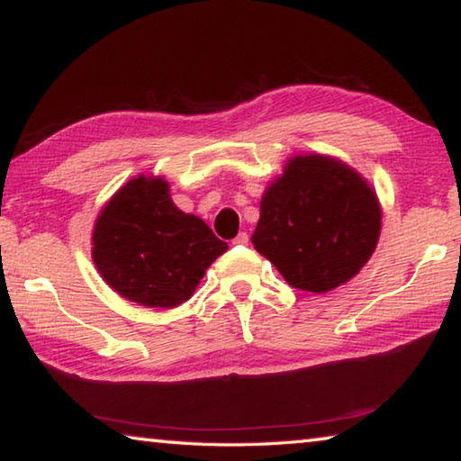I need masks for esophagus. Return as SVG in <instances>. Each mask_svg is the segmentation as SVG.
<instances>
[{
	"label": "esophagus",
	"instance_id": "1",
	"mask_svg": "<svg viewBox=\"0 0 461 461\" xmlns=\"http://www.w3.org/2000/svg\"><path fill=\"white\" fill-rule=\"evenodd\" d=\"M249 241V238H248V233L246 231H240L236 238H233V246H246Z\"/></svg>",
	"mask_w": 461,
	"mask_h": 461
}]
</instances>
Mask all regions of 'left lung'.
Segmentation results:
<instances>
[{
    "label": "left lung",
    "instance_id": "1",
    "mask_svg": "<svg viewBox=\"0 0 461 461\" xmlns=\"http://www.w3.org/2000/svg\"><path fill=\"white\" fill-rule=\"evenodd\" d=\"M380 225L376 191L357 170L333 156L299 154L264 191L252 244L288 285L323 294L364 268Z\"/></svg>",
    "mask_w": 461,
    "mask_h": 461
}]
</instances>
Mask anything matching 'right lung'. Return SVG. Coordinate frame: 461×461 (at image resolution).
Instances as JSON below:
<instances>
[{"label":"right lung","mask_w":461,"mask_h":461,"mask_svg":"<svg viewBox=\"0 0 461 461\" xmlns=\"http://www.w3.org/2000/svg\"><path fill=\"white\" fill-rule=\"evenodd\" d=\"M91 256L101 278L123 299L170 309L191 299L205 270L228 249L197 215L178 209L162 176L120 186L93 228Z\"/></svg>","instance_id":"right-lung-1"}]
</instances>
